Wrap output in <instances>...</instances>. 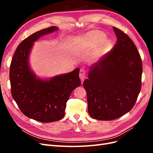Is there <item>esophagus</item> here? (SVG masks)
Instances as JSON below:
<instances>
[{
  "mask_svg": "<svg viewBox=\"0 0 153 153\" xmlns=\"http://www.w3.org/2000/svg\"><path fill=\"white\" fill-rule=\"evenodd\" d=\"M85 71L84 69H81L80 70V73H79V76L80 80L82 81H83L84 80V78H85Z\"/></svg>",
  "mask_w": 153,
  "mask_h": 153,
  "instance_id": "obj_1",
  "label": "esophagus"
}]
</instances>
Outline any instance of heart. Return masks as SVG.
Masks as SVG:
<instances>
[{
    "label": "heart",
    "mask_w": 153,
    "mask_h": 153,
    "mask_svg": "<svg viewBox=\"0 0 153 153\" xmlns=\"http://www.w3.org/2000/svg\"><path fill=\"white\" fill-rule=\"evenodd\" d=\"M105 38V34L103 32L100 31L91 32L87 36V38L85 39L87 44H84L85 43H84L82 46L85 45L92 46L99 43L94 52L91 55V59L92 61H95V60L98 59L101 55L104 53L110 47L112 42L109 39ZM80 41V40L79 38L76 40L77 43H79Z\"/></svg>",
    "instance_id": "obj_1"
}]
</instances>
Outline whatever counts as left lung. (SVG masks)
I'll use <instances>...</instances> for the list:
<instances>
[{
  "instance_id": "obj_1",
  "label": "left lung",
  "mask_w": 153,
  "mask_h": 153,
  "mask_svg": "<svg viewBox=\"0 0 153 153\" xmlns=\"http://www.w3.org/2000/svg\"><path fill=\"white\" fill-rule=\"evenodd\" d=\"M117 43L90 67L84 82L88 112L101 121L116 119L135 105L141 89L142 62L129 37L116 27Z\"/></svg>"
}]
</instances>
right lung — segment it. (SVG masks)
Returning <instances> with one entry per match:
<instances>
[{
  "label": "right lung",
  "instance_id": "add662e5",
  "mask_svg": "<svg viewBox=\"0 0 153 153\" xmlns=\"http://www.w3.org/2000/svg\"><path fill=\"white\" fill-rule=\"evenodd\" d=\"M58 29L51 26L25 39L16 49L10 66V79L14 100L27 117L42 123L62 119L71 92L81 85L79 68L47 79L37 76L31 69L29 56L34 43Z\"/></svg>",
  "mask_w": 153,
  "mask_h": 153
}]
</instances>
